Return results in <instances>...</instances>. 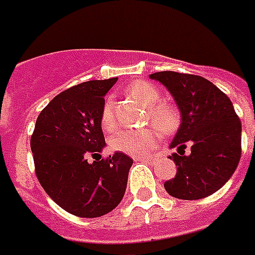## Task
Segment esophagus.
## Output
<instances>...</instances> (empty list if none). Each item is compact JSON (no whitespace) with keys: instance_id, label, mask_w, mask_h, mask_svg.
<instances>
[{"instance_id":"esophagus-1","label":"esophagus","mask_w":255,"mask_h":255,"mask_svg":"<svg viewBox=\"0 0 255 255\" xmlns=\"http://www.w3.org/2000/svg\"><path fill=\"white\" fill-rule=\"evenodd\" d=\"M134 160L141 161V162H148V163L156 162V158H153V157H136Z\"/></svg>"}]
</instances>
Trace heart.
Returning <instances> with one entry per match:
<instances>
[{"label": "heart", "instance_id": "obj_1", "mask_svg": "<svg viewBox=\"0 0 255 255\" xmlns=\"http://www.w3.org/2000/svg\"><path fill=\"white\" fill-rule=\"evenodd\" d=\"M127 94L140 102L148 109L149 119L163 133H171L178 126V113L174 107L166 103H160V90L150 82L136 81L127 88ZM101 126L105 132H111L115 128L113 105L110 101L105 103L101 114ZM158 134L153 129H124L118 132L110 140V146L114 150L126 153L132 157L146 156L150 150L156 148Z\"/></svg>", "mask_w": 255, "mask_h": 255}]
</instances>
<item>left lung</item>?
<instances>
[{"label":"left lung","mask_w":255,"mask_h":255,"mask_svg":"<svg viewBox=\"0 0 255 255\" xmlns=\"http://www.w3.org/2000/svg\"><path fill=\"white\" fill-rule=\"evenodd\" d=\"M167 89L181 113V124L169 148L177 175L165 190L177 199L212 195L229 181L241 158V122L231 99L206 78L177 72L149 74ZM190 145L191 153L184 154Z\"/></svg>","instance_id":"8db88e82"}]
</instances>
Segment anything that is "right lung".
<instances>
[{"label":"right lung","instance_id":"obj_1","mask_svg":"<svg viewBox=\"0 0 255 255\" xmlns=\"http://www.w3.org/2000/svg\"><path fill=\"white\" fill-rule=\"evenodd\" d=\"M117 81H88L56 95L39 114L31 136L41 187L57 206L78 217L109 214L127 188L133 160L121 152L101 158L106 146L101 114L105 95Z\"/></svg>","mask_w":255,"mask_h":255}]
</instances>
